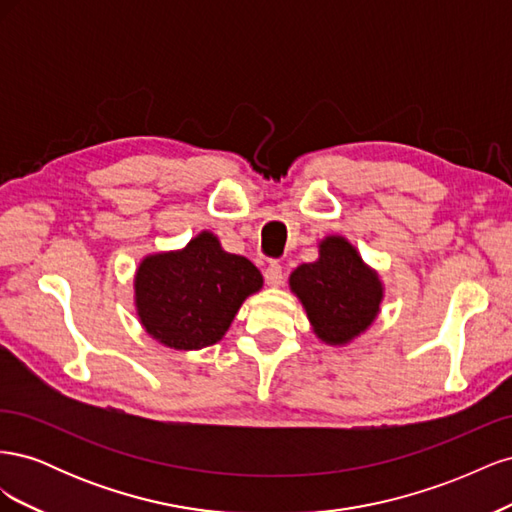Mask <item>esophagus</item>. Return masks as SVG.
Here are the masks:
<instances>
[{
	"instance_id": "obj_1",
	"label": "esophagus",
	"mask_w": 512,
	"mask_h": 512,
	"mask_svg": "<svg viewBox=\"0 0 512 512\" xmlns=\"http://www.w3.org/2000/svg\"><path fill=\"white\" fill-rule=\"evenodd\" d=\"M265 280H267V284L273 286V288L282 286V282H284V271H282L280 265H277V262H269V267L265 269Z\"/></svg>"
}]
</instances>
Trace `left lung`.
I'll list each match as a JSON object with an SVG mask.
<instances>
[{"mask_svg":"<svg viewBox=\"0 0 512 512\" xmlns=\"http://www.w3.org/2000/svg\"><path fill=\"white\" fill-rule=\"evenodd\" d=\"M312 331L329 346H348L380 314L384 284L376 269L342 235L318 241V258L299 265L288 277Z\"/></svg>","mask_w":512,"mask_h":512,"instance_id":"1","label":"left lung"}]
</instances>
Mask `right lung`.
<instances>
[{
	"instance_id": "right-lung-1",
	"label": "right lung",
	"mask_w": 512,
	"mask_h": 512,
	"mask_svg": "<svg viewBox=\"0 0 512 512\" xmlns=\"http://www.w3.org/2000/svg\"><path fill=\"white\" fill-rule=\"evenodd\" d=\"M262 288L250 260L226 252L211 230L181 250L147 254L134 273V307L141 327L173 350L218 344L243 301Z\"/></svg>"
}]
</instances>
